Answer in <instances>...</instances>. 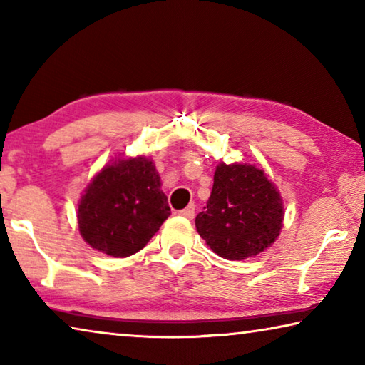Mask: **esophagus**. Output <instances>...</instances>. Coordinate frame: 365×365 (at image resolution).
I'll return each instance as SVG.
<instances>
[{
    "label": "esophagus",
    "mask_w": 365,
    "mask_h": 365,
    "mask_svg": "<svg viewBox=\"0 0 365 365\" xmlns=\"http://www.w3.org/2000/svg\"><path fill=\"white\" fill-rule=\"evenodd\" d=\"M178 214L183 215V217H187V219H193L195 217V202H190L187 207L182 209V211H178Z\"/></svg>",
    "instance_id": "esophagus-1"
}]
</instances>
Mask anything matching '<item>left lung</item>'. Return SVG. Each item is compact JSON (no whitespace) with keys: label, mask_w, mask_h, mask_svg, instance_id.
I'll return each instance as SVG.
<instances>
[{"label":"left lung","mask_w":365,"mask_h":365,"mask_svg":"<svg viewBox=\"0 0 365 365\" xmlns=\"http://www.w3.org/2000/svg\"><path fill=\"white\" fill-rule=\"evenodd\" d=\"M282 222L280 195L262 169L220 163L207 205L195 224L215 255L242 261L269 248Z\"/></svg>","instance_id":"left-lung-1"}]
</instances>
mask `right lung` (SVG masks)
<instances>
[{
	"label": "right lung",
	"mask_w": 365,
	"mask_h": 365,
	"mask_svg": "<svg viewBox=\"0 0 365 365\" xmlns=\"http://www.w3.org/2000/svg\"><path fill=\"white\" fill-rule=\"evenodd\" d=\"M150 159H120L104 168L78 205V230L91 248L114 257L143 250L170 215Z\"/></svg>",
	"instance_id": "1"
}]
</instances>
